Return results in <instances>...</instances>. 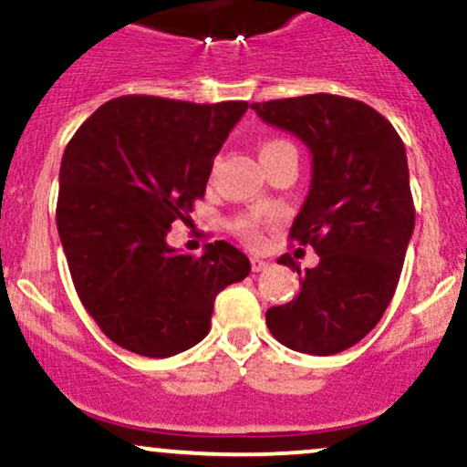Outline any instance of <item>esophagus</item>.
<instances>
[{
  "label": "esophagus",
  "instance_id": "1",
  "mask_svg": "<svg viewBox=\"0 0 467 467\" xmlns=\"http://www.w3.org/2000/svg\"><path fill=\"white\" fill-rule=\"evenodd\" d=\"M267 261H264V259H259V256H254V259H252V272H264V270H267Z\"/></svg>",
  "mask_w": 467,
  "mask_h": 467
}]
</instances>
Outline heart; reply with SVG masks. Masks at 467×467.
Wrapping results in <instances>:
<instances>
[{"instance_id": "heart-1", "label": "heart", "mask_w": 467, "mask_h": 467, "mask_svg": "<svg viewBox=\"0 0 467 467\" xmlns=\"http://www.w3.org/2000/svg\"><path fill=\"white\" fill-rule=\"evenodd\" d=\"M285 147H292V144H289L287 140H281V138H272V140L261 142L259 153L267 155V153L276 151V149H285ZM237 230L241 233V237H244L245 241H250V244H256V241H259V223H256L254 219H239Z\"/></svg>"}]
</instances>
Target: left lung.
<instances>
[{"mask_svg":"<svg viewBox=\"0 0 467 467\" xmlns=\"http://www.w3.org/2000/svg\"><path fill=\"white\" fill-rule=\"evenodd\" d=\"M267 125L292 131L312 151V186L289 241L312 245L320 264L301 275L294 301L265 323L281 345L334 356L360 342L387 312L415 228L406 149L382 114L362 100L307 94L252 103Z\"/></svg>","mask_w":467,"mask_h":467,"instance_id":"left-lung-1","label":"left lung"}]
</instances>
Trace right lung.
<instances>
[{
  "label": "right lung",
  "instance_id": "add662e5",
  "mask_svg": "<svg viewBox=\"0 0 467 467\" xmlns=\"http://www.w3.org/2000/svg\"><path fill=\"white\" fill-rule=\"evenodd\" d=\"M245 100L200 105L120 96L67 142L57 228L74 287L100 331L122 349L169 358L211 329L213 305L250 275L244 252L215 241L202 256L166 244L206 192L213 160Z\"/></svg>",
  "mask_w": 467,
  "mask_h": 467
}]
</instances>
